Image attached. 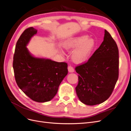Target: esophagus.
I'll use <instances>...</instances> for the list:
<instances>
[{
	"label": "esophagus",
	"mask_w": 131,
	"mask_h": 131,
	"mask_svg": "<svg viewBox=\"0 0 131 131\" xmlns=\"http://www.w3.org/2000/svg\"><path fill=\"white\" fill-rule=\"evenodd\" d=\"M68 71L69 72H73L74 71V69L73 68V67L71 66H68Z\"/></svg>",
	"instance_id": "34e87169"
}]
</instances>
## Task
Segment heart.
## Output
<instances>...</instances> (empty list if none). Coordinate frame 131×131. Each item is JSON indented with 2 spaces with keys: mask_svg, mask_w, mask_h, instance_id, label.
<instances>
[{
  "mask_svg": "<svg viewBox=\"0 0 131 131\" xmlns=\"http://www.w3.org/2000/svg\"><path fill=\"white\" fill-rule=\"evenodd\" d=\"M96 47L95 41L88 35H81L68 40L64 47L68 50H76L71 55L72 61L75 63L80 64L86 61Z\"/></svg>",
  "mask_w": 131,
  "mask_h": 131,
  "instance_id": "b5f03b06",
  "label": "heart"
}]
</instances>
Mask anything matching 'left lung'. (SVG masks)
Returning a JSON list of instances; mask_svg holds the SVG:
<instances>
[{
    "label": "left lung",
    "instance_id": "1",
    "mask_svg": "<svg viewBox=\"0 0 131 131\" xmlns=\"http://www.w3.org/2000/svg\"><path fill=\"white\" fill-rule=\"evenodd\" d=\"M75 70L79 74L76 92L81 102L95 105L111 96L119 76V50L106 30L100 47Z\"/></svg>",
    "mask_w": 131,
    "mask_h": 131
}]
</instances>
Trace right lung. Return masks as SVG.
Instances as JSON below:
<instances>
[{"instance_id": "add662e5", "label": "right lung", "mask_w": 131, "mask_h": 131, "mask_svg": "<svg viewBox=\"0 0 131 131\" xmlns=\"http://www.w3.org/2000/svg\"><path fill=\"white\" fill-rule=\"evenodd\" d=\"M36 33L37 30L29 27L20 35L15 46L13 68L20 89L33 101L43 103L56 95L60 83L68 74V64L31 55L26 46Z\"/></svg>"}]
</instances>
